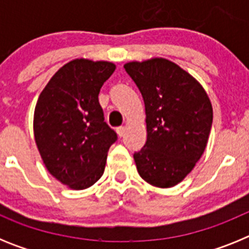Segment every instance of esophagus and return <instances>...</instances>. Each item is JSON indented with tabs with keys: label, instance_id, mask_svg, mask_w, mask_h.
Here are the masks:
<instances>
[{
	"label": "esophagus",
	"instance_id": "1",
	"mask_svg": "<svg viewBox=\"0 0 249 249\" xmlns=\"http://www.w3.org/2000/svg\"><path fill=\"white\" fill-rule=\"evenodd\" d=\"M116 131H117V135L120 136V137H123V136L126 135V127H118Z\"/></svg>",
	"mask_w": 249,
	"mask_h": 249
}]
</instances>
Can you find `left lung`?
Wrapping results in <instances>:
<instances>
[{
  "instance_id": "left-lung-1",
  "label": "left lung",
  "mask_w": 249,
  "mask_h": 249,
  "mask_svg": "<svg viewBox=\"0 0 249 249\" xmlns=\"http://www.w3.org/2000/svg\"><path fill=\"white\" fill-rule=\"evenodd\" d=\"M144 102L147 141L133 155L147 183L169 188L186 178L206 149L213 109L201 83L166 58L123 66Z\"/></svg>"
}]
</instances>
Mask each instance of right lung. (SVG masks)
I'll return each instance as SVG.
<instances>
[{
  "label": "right lung",
  "instance_id": "1",
  "mask_svg": "<svg viewBox=\"0 0 249 249\" xmlns=\"http://www.w3.org/2000/svg\"><path fill=\"white\" fill-rule=\"evenodd\" d=\"M114 70L107 61L73 59L52 76L37 100V148L48 172L71 190H85L100 179L117 140L98 102L101 87Z\"/></svg>",
  "mask_w": 249,
  "mask_h": 249
}]
</instances>
